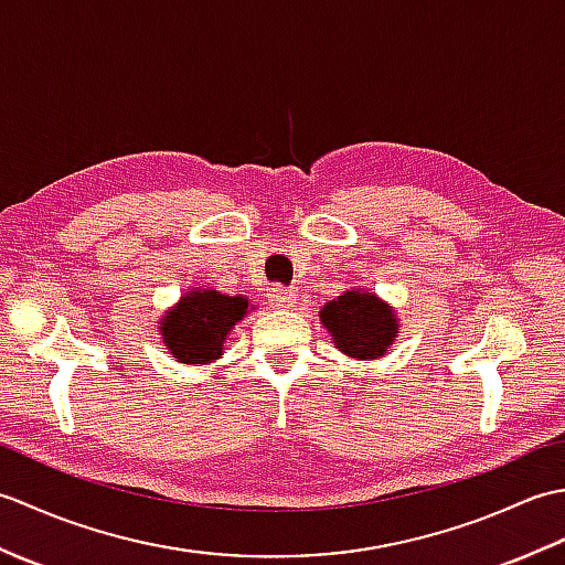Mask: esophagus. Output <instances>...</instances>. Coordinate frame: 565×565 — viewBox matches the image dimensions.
I'll return each mask as SVG.
<instances>
[{"label":"esophagus","mask_w":565,"mask_h":565,"mask_svg":"<svg viewBox=\"0 0 565 565\" xmlns=\"http://www.w3.org/2000/svg\"><path fill=\"white\" fill-rule=\"evenodd\" d=\"M269 301H271V306H276V308H281V310H286V308H294L296 306V301H298V294L296 291H291V289H284V286H274V289H269Z\"/></svg>","instance_id":"1"}]
</instances>
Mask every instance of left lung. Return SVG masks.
<instances>
[{
    "instance_id": "obj_1",
    "label": "left lung",
    "mask_w": 565,
    "mask_h": 565,
    "mask_svg": "<svg viewBox=\"0 0 565 565\" xmlns=\"http://www.w3.org/2000/svg\"><path fill=\"white\" fill-rule=\"evenodd\" d=\"M320 322L338 352L356 362H371L391 352L401 330L395 308L371 289H347L332 298L320 308Z\"/></svg>"
}]
</instances>
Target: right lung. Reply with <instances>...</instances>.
I'll return each mask as SVG.
<instances>
[{
	"mask_svg": "<svg viewBox=\"0 0 565 565\" xmlns=\"http://www.w3.org/2000/svg\"><path fill=\"white\" fill-rule=\"evenodd\" d=\"M245 296H227L215 289H186L160 318L164 350L179 364H211L223 356L227 334L249 313Z\"/></svg>",
	"mask_w": 565,
	"mask_h": 565,
	"instance_id": "add662e5",
	"label": "right lung"
}]
</instances>
